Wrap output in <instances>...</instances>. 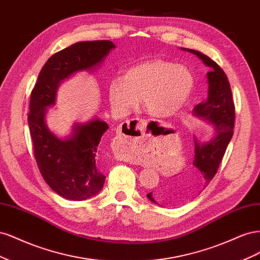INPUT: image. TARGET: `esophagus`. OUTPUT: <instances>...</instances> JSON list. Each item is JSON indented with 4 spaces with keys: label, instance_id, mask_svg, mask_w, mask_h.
<instances>
[{
    "label": "esophagus",
    "instance_id": "esophagus-1",
    "mask_svg": "<svg viewBox=\"0 0 260 260\" xmlns=\"http://www.w3.org/2000/svg\"><path fill=\"white\" fill-rule=\"evenodd\" d=\"M146 128V122L141 119H132L123 124V133L122 136L116 138L117 143L123 147H130L137 141L135 139H139L142 136Z\"/></svg>",
    "mask_w": 260,
    "mask_h": 260
}]
</instances>
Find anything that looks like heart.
<instances>
[{"instance_id": "1", "label": "heart", "mask_w": 260, "mask_h": 260, "mask_svg": "<svg viewBox=\"0 0 260 260\" xmlns=\"http://www.w3.org/2000/svg\"><path fill=\"white\" fill-rule=\"evenodd\" d=\"M194 77L184 66L153 59L125 69L108 83V100L116 112L135 107L141 99L143 111L157 118L182 111L194 89Z\"/></svg>"}]
</instances>
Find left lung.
Here are the masks:
<instances>
[{"label":"left lung","mask_w":260,"mask_h":260,"mask_svg":"<svg viewBox=\"0 0 260 260\" xmlns=\"http://www.w3.org/2000/svg\"><path fill=\"white\" fill-rule=\"evenodd\" d=\"M182 50L196 55L210 68L207 73L208 96L193 108V114L208 121L215 129V136L205 143L194 139V170L191 175L181 182L166 184L147 194L149 201L162 206L177 205L202 193L217 174L234 129L235 108L226 75L205 54L191 49Z\"/></svg>","instance_id":"8db88e82"}]
</instances>
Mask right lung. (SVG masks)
Returning <instances> with one entry per match:
<instances>
[{
	"label": "right lung",
	"instance_id": "1",
	"mask_svg": "<svg viewBox=\"0 0 260 260\" xmlns=\"http://www.w3.org/2000/svg\"><path fill=\"white\" fill-rule=\"evenodd\" d=\"M115 48L108 40L84 41L57 52L42 67L31 92L28 124L37 165L52 190L70 201L91 199L103 188L105 176L96 153L108 124L99 118L75 123L72 135L60 139L49 130L45 114L55 105L62 81L96 68Z\"/></svg>",
	"mask_w": 260,
	"mask_h": 260
}]
</instances>
